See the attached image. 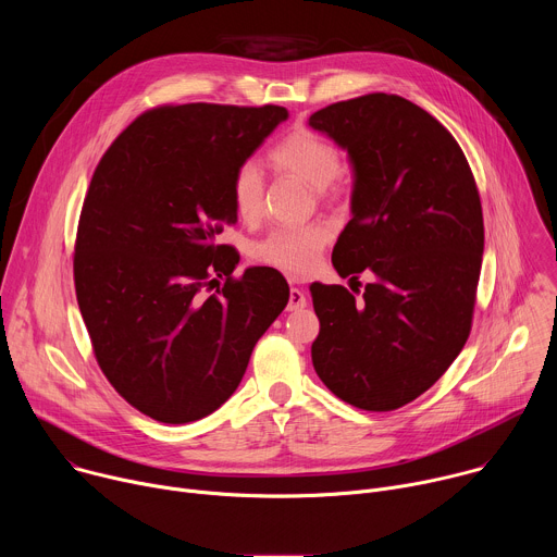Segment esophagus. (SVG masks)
<instances>
[{"mask_svg": "<svg viewBox=\"0 0 557 557\" xmlns=\"http://www.w3.org/2000/svg\"><path fill=\"white\" fill-rule=\"evenodd\" d=\"M290 280H295V277H290ZM304 306H306V295H304V290H299V288H290L286 310H301Z\"/></svg>", "mask_w": 557, "mask_h": 557, "instance_id": "esophagus-1", "label": "esophagus"}]
</instances>
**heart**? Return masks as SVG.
Returning <instances> with one entry per match:
<instances>
[{
    "label": "heart",
    "instance_id": "b5f03b06",
    "mask_svg": "<svg viewBox=\"0 0 557 557\" xmlns=\"http://www.w3.org/2000/svg\"><path fill=\"white\" fill-rule=\"evenodd\" d=\"M269 163L284 174H293L306 185L326 191L342 170V158L333 143L310 129H295L271 151ZM231 200L243 220H258L264 207L262 170L247 161L235 170L231 181ZM331 228L324 222L286 224L273 228L253 249L256 258L282 271H308L322 247L329 243Z\"/></svg>",
    "mask_w": 557,
    "mask_h": 557
}]
</instances>
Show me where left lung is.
<instances>
[{"mask_svg": "<svg viewBox=\"0 0 557 557\" xmlns=\"http://www.w3.org/2000/svg\"><path fill=\"white\" fill-rule=\"evenodd\" d=\"M352 165V218L333 249L363 295L310 284L317 376L342 401L389 412L432 387L462 350L481 277V196L454 136L396 95L333 103L308 119Z\"/></svg>", "mask_w": 557, "mask_h": 557, "instance_id": "1", "label": "left lung"}]
</instances>
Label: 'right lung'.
Instances as JSON below:
<instances>
[{
    "mask_svg": "<svg viewBox=\"0 0 557 557\" xmlns=\"http://www.w3.org/2000/svg\"><path fill=\"white\" fill-rule=\"evenodd\" d=\"M286 119L280 106H163L127 125L95 170L74 245L76 301L103 374L153 421L215 412L288 304L280 271L235 280L240 256L215 243L237 222L235 170Z\"/></svg>",
    "mask_w": 557,
    "mask_h": 557,
    "instance_id": "right-lung-1",
    "label": "right lung"
}]
</instances>
